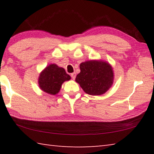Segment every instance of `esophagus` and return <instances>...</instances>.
Listing matches in <instances>:
<instances>
[{
  "label": "esophagus",
  "mask_w": 154,
  "mask_h": 154,
  "mask_svg": "<svg viewBox=\"0 0 154 154\" xmlns=\"http://www.w3.org/2000/svg\"><path fill=\"white\" fill-rule=\"evenodd\" d=\"M71 76L72 79H75V77H76V73H75V72H72V73L71 74Z\"/></svg>",
  "instance_id": "esophagus-1"
}]
</instances>
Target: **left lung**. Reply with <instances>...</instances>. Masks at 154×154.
<instances>
[{
    "instance_id": "8db88e82",
    "label": "left lung",
    "mask_w": 154,
    "mask_h": 154,
    "mask_svg": "<svg viewBox=\"0 0 154 154\" xmlns=\"http://www.w3.org/2000/svg\"><path fill=\"white\" fill-rule=\"evenodd\" d=\"M79 68L81 71L75 81L88 94H103L113 84V69L107 62L103 60L86 61L81 63Z\"/></svg>"
}]
</instances>
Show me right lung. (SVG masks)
Here are the masks:
<instances>
[{"label":"right lung","instance_id":"1","mask_svg":"<svg viewBox=\"0 0 154 154\" xmlns=\"http://www.w3.org/2000/svg\"><path fill=\"white\" fill-rule=\"evenodd\" d=\"M71 79L65 70L55 64H49L41 72L38 78V85L43 92L56 95L60 90L62 84Z\"/></svg>","mask_w":154,"mask_h":154}]
</instances>
